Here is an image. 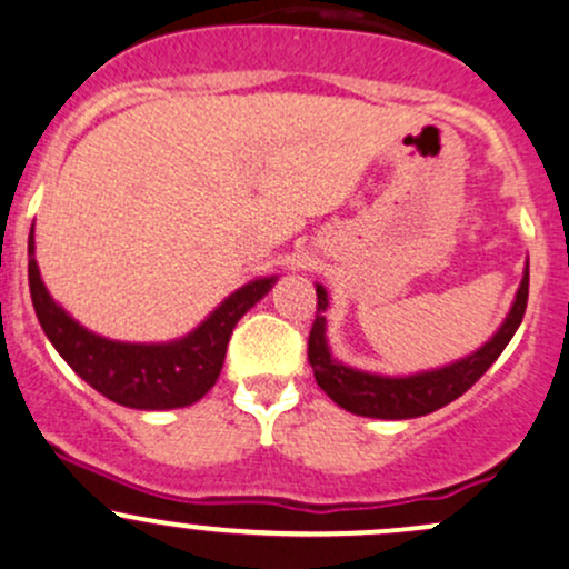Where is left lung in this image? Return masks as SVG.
Segmentation results:
<instances>
[{"mask_svg":"<svg viewBox=\"0 0 569 569\" xmlns=\"http://www.w3.org/2000/svg\"><path fill=\"white\" fill-rule=\"evenodd\" d=\"M316 321L310 327L308 337V361L313 367L316 383L335 399L340 408L351 410L356 416H370V418H416L427 416L432 410L442 408V405L453 402V399L465 395L476 380L489 370L497 361V356L505 351L510 337L516 335L518 323H521L523 313H527V297H529V261L523 270V280L518 286V295L513 308H510L508 318L499 327V332L470 353L467 359L453 361V365L440 367L432 372H418V376L408 378H383L370 376V372L351 370V367L340 365L332 359L327 346V310L329 299L323 286H316Z\"/></svg>","mask_w":569,"mask_h":569,"instance_id":"left-lung-1","label":"left lung"}]
</instances>
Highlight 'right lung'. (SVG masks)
Returning <instances> with one entry per match:
<instances>
[{
	"instance_id": "add662e5",
	"label": "right lung",
	"mask_w": 569,
	"mask_h": 569,
	"mask_svg": "<svg viewBox=\"0 0 569 569\" xmlns=\"http://www.w3.org/2000/svg\"><path fill=\"white\" fill-rule=\"evenodd\" d=\"M272 283L274 278H259L237 289L183 340L132 346L91 335L53 302L37 270L34 237H29V291L42 332L61 359L99 395L137 410L186 408L208 395L221 376L234 323L272 289Z\"/></svg>"
}]
</instances>
